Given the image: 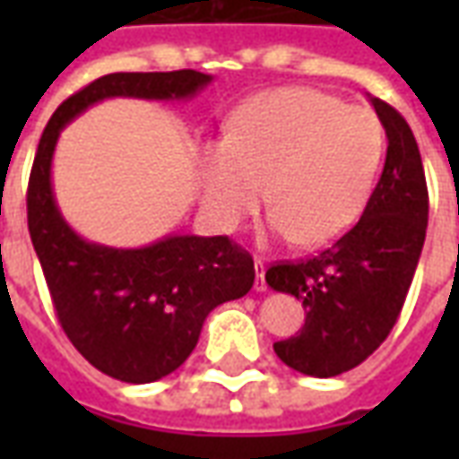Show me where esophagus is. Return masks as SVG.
<instances>
[{
  "label": "esophagus",
  "mask_w": 459,
  "mask_h": 459,
  "mask_svg": "<svg viewBox=\"0 0 459 459\" xmlns=\"http://www.w3.org/2000/svg\"><path fill=\"white\" fill-rule=\"evenodd\" d=\"M255 273H258V280H255V290L258 292H265L268 285H265V263L260 258H255Z\"/></svg>",
  "instance_id": "esophagus-1"
}]
</instances>
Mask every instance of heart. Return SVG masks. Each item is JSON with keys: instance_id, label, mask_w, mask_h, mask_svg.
I'll list each match as a JSON object with an SVG mask.
<instances>
[{"instance_id": "obj_1", "label": "heart", "mask_w": 459, "mask_h": 459, "mask_svg": "<svg viewBox=\"0 0 459 459\" xmlns=\"http://www.w3.org/2000/svg\"><path fill=\"white\" fill-rule=\"evenodd\" d=\"M384 154L381 125L364 108L315 88H280L240 108L226 140L199 161L204 204L221 229H238L263 199L268 236L319 248L364 209Z\"/></svg>"}]
</instances>
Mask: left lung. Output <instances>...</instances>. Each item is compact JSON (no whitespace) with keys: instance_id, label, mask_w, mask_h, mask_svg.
<instances>
[{"instance_id":"obj_1","label":"left lung","mask_w":459,"mask_h":459,"mask_svg":"<svg viewBox=\"0 0 459 459\" xmlns=\"http://www.w3.org/2000/svg\"><path fill=\"white\" fill-rule=\"evenodd\" d=\"M388 137L385 164L361 219L307 260H280L265 280L305 307L295 337L275 342L282 364L329 378L354 368L391 334L413 282L428 229V184L413 132L395 108L371 98Z\"/></svg>"}]
</instances>
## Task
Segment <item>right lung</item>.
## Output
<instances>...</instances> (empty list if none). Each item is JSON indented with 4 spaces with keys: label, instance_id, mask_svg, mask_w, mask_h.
<instances>
[{
    "label": "right lung",
    "instance_id": "obj_1",
    "mask_svg": "<svg viewBox=\"0 0 459 459\" xmlns=\"http://www.w3.org/2000/svg\"><path fill=\"white\" fill-rule=\"evenodd\" d=\"M209 83L211 75L189 68L103 75L58 105L36 150L26 219L56 317L98 371L125 384H150L177 371L211 309L253 288V258L229 236H169L134 250L88 243L56 206V142L75 115L105 98L181 100Z\"/></svg>",
    "mask_w": 459,
    "mask_h": 459
}]
</instances>
